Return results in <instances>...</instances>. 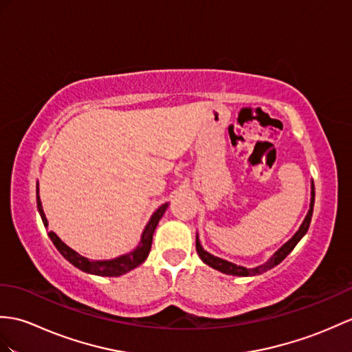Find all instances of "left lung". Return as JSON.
Returning a JSON list of instances; mask_svg holds the SVG:
<instances>
[{"label":"left lung","instance_id":"left-lung-1","mask_svg":"<svg viewBox=\"0 0 352 352\" xmlns=\"http://www.w3.org/2000/svg\"><path fill=\"white\" fill-rule=\"evenodd\" d=\"M310 208L307 211V216L305 217L303 223L298 228V231L294 234L292 239L289 241H287L283 244V246L277 250L274 255L270 258L265 264L263 265H258V267H253V268H246V267H241V265H236L234 263H230V261H225L222 258H217L214 255H211L207 250H204V248L201 246L199 239H198V234H196V252H198L199 258L206 263L207 265H210L211 268L219 270V272H222L225 274H231V276H258V274H263L265 273L267 270H272L273 267H276L277 264H280L282 261L287 258L289 253L292 252V249L297 246V243L303 239L306 235L307 230H309V225H310V220H312V213H314V204H315V186L312 182V190H310Z\"/></svg>","mask_w":352,"mask_h":352}]
</instances>
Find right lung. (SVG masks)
Wrapping results in <instances>:
<instances>
[{"label": "right lung", "mask_w": 352, "mask_h": 352, "mask_svg": "<svg viewBox=\"0 0 352 352\" xmlns=\"http://www.w3.org/2000/svg\"><path fill=\"white\" fill-rule=\"evenodd\" d=\"M169 204H163L160 206L156 211H154V214L151 216L150 222L146 223L145 230L142 232L141 236V241H139L138 248L135 250H132L130 253H126V255L118 256L116 259H109V261H89L88 258L79 255L78 252H75L73 249H70L67 244L63 243L60 240V236L56 235L55 232H49V239L52 240V243L55 244V248L58 249V252L61 255L69 261L70 264L75 265L76 268L82 270L85 273L89 274H96V276H106V277H117L124 274L130 270L136 268L138 265H141L144 261L148 256V253L151 250V243H153V234L154 230H156V226L159 223V220L162 219V216L165 214V211L168 208ZM37 208H38V213L42 216L43 220V225L47 226V219L45 216V211L42 207V201L38 198V184H37Z\"/></svg>", "instance_id": "1"}]
</instances>
